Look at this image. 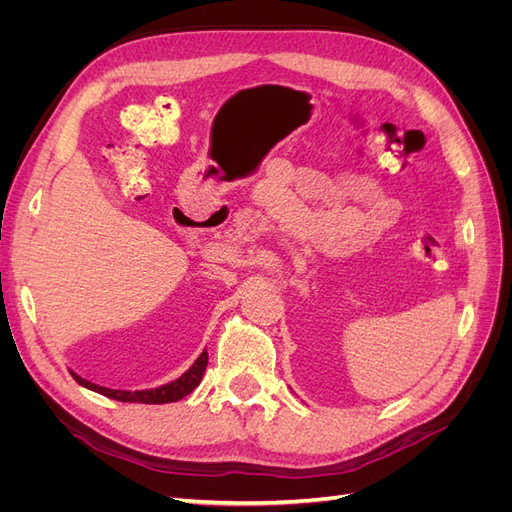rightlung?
<instances>
[{
	"label": "right lung",
	"instance_id": "1",
	"mask_svg": "<svg viewBox=\"0 0 512 512\" xmlns=\"http://www.w3.org/2000/svg\"><path fill=\"white\" fill-rule=\"evenodd\" d=\"M209 363V354L203 352L194 361V365L185 371L183 376H179L177 380L168 382L164 386H158V389H147V391H117V389H106V386H98L94 382H89L81 376H76L74 371H70L72 378L79 382L81 386L89 391H96L104 397H111L117 401H128V404H170V401H179L185 395H190L196 386L203 380V374Z\"/></svg>",
	"mask_w": 512,
	"mask_h": 512
}]
</instances>
